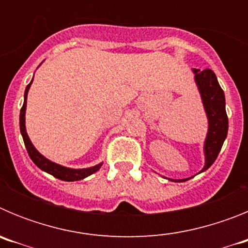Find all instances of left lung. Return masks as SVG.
<instances>
[{
  "mask_svg": "<svg viewBox=\"0 0 248 248\" xmlns=\"http://www.w3.org/2000/svg\"><path fill=\"white\" fill-rule=\"evenodd\" d=\"M195 80L198 83L199 91L202 98L207 119H209V131L205 141V166L201 172L207 170L220 153L222 144L227 137L229 130V118L225 108V94L217 82V78L211 69H194ZM171 180V179H170ZM189 179L175 181H186ZM174 181V180H171Z\"/></svg>",
  "mask_w": 248,
  "mask_h": 248,
  "instance_id": "1",
  "label": "left lung"
}]
</instances>
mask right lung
Segmentation results:
<instances>
[{"label": "right lung", "instance_id": "obj_1", "mask_svg": "<svg viewBox=\"0 0 248 248\" xmlns=\"http://www.w3.org/2000/svg\"><path fill=\"white\" fill-rule=\"evenodd\" d=\"M33 79L31 80L30 84L27 85V88H26L25 92V103L22 105L21 108V113H19V129H21V134L22 138H23V141H25L26 149L28 151V155L32 159L34 164L38 166L41 170L43 171L48 172V174L53 175L54 177L59 179V180L63 181H78L82 180L84 177L89 176V175L94 174V172H97L98 170L100 169L102 164H98V165L93 166V168H88V169H69V168H64V166H61L56 163H52L50 160L46 159L43 155H41L37 151V149L34 148L33 144L31 143L30 138H28L27 133H26V125H25V114H26V104H27V94H28V89H30L31 84H32Z\"/></svg>", "mask_w": 248, "mask_h": 248}]
</instances>
